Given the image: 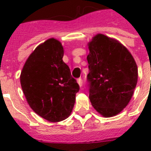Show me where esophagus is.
I'll return each instance as SVG.
<instances>
[{
  "mask_svg": "<svg viewBox=\"0 0 151 151\" xmlns=\"http://www.w3.org/2000/svg\"><path fill=\"white\" fill-rule=\"evenodd\" d=\"M77 82H78V84L79 85V86L81 87L82 86H83V79H82V78H79V79H77Z\"/></svg>",
  "mask_w": 151,
  "mask_h": 151,
  "instance_id": "34e87169",
  "label": "esophagus"
}]
</instances>
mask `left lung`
<instances>
[{
	"label": "left lung",
	"instance_id": "1",
	"mask_svg": "<svg viewBox=\"0 0 151 151\" xmlns=\"http://www.w3.org/2000/svg\"><path fill=\"white\" fill-rule=\"evenodd\" d=\"M88 47L91 104L104 117L114 116L133 95L138 79L137 63L127 48L105 35H96Z\"/></svg>",
	"mask_w": 151,
	"mask_h": 151
}]
</instances>
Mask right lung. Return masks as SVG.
<instances>
[{
	"label": "right lung",
	"mask_w": 151,
	"mask_h": 151,
	"mask_svg": "<svg viewBox=\"0 0 151 151\" xmlns=\"http://www.w3.org/2000/svg\"><path fill=\"white\" fill-rule=\"evenodd\" d=\"M63 55L61 42L50 38L29 55L20 76L22 89L30 108L51 122L69 116L79 90L62 60Z\"/></svg>",
	"instance_id": "1"
}]
</instances>
